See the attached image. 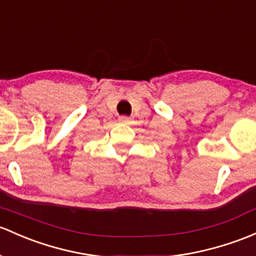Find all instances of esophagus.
Wrapping results in <instances>:
<instances>
[{
    "mask_svg": "<svg viewBox=\"0 0 256 256\" xmlns=\"http://www.w3.org/2000/svg\"><path fill=\"white\" fill-rule=\"evenodd\" d=\"M119 122L120 124H125V125H128V124L131 122V119L128 116H120L119 118Z\"/></svg>",
    "mask_w": 256,
    "mask_h": 256,
    "instance_id": "obj_1",
    "label": "esophagus"
}]
</instances>
